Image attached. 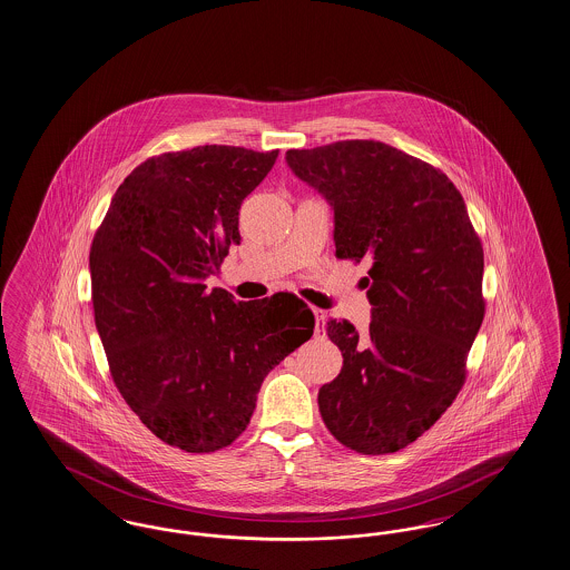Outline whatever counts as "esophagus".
<instances>
[{
	"label": "esophagus",
	"mask_w": 570,
	"mask_h": 570,
	"mask_svg": "<svg viewBox=\"0 0 570 570\" xmlns=\"http://www.w3.org/2000/svg\"><path fill=\"white\" fill-rule=\"evenodd\" d=\"M314 316H316V335H320V333H324L326 312H322V309H314Z\"/></svg>",
	"instance_id": "1"
}]
</instances>
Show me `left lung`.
<instances>
[{"label":"left lung","instance_id":"1","mask_svg":"<svg viewBox=\"0 0 570 570\" xmlns=\"http://www.w3.org/2000/svg\"><path fill=\"white\" fill-rule=\"evenodd\" d=\"M286 160L333 207L335 256L371 265L365 337L347 320L326 324L343 366L320 387L322 420L358 454L399 452L464 384L485 314L478 233L441 169L384 141L343 139Z\"/></svg>","mask_w":570,"mask_h":570}]
</instances>
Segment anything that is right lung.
I'll return each instance as SVG.
<instances>
[{"instance_id": "add662e5", "label": "right lung", "mask_w": 570, "mask_h": 570, "mask_svg": "<svg viewBox=\"0 0 570 570\" xmlns=\"http://www.w3.org/2000/svg\"><path fill=\"white\" fill-rule=\"evenodd\" d=\"M275 159L218 144L146 159L92 237L95 326L116 387L150 433L190 454L244 433L267 373L314 335L298 296L235 303L205 286Z\"/></svg>"}]
</instances>
